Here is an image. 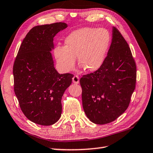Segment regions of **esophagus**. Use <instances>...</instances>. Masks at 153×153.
<instances>
[{"instance_id":"1","label":"esophagus","mask_w":153,"mask_h":153,"mask_svg":"<svg viewBox=\"0 0 153 153\" xmlns=\"http://www.w3.org/2000/svg\"><path fill=\"white\" fill-rule=\"evenodd\" d=\"M72 81H73V83L75 84H78L79 82V77L77 76H75L73 77L72 78Z\"/></svg>"}]
</instances>
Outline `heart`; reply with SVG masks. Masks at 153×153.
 <instances>
[{"mask_svg": "<svg viewBox=\"0 0 153 153\" xmlns=\"http://www.w3.org/2000/svg\"><path fill=\"white\" fill-rule=\"evenodd\" d=\"M110 37L105 29L83 27L71 33L64 47L58 46L54 55L60 69L72 70L77 58L78 64L87 72H94L102 66L110 45Z\"/></svg>", "mask_w": 153, "mask_h": 153, "instance_id": "b5f03b06", "label": "heart"}]
</instances>
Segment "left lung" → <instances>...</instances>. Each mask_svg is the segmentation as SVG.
I'll return each mask as SVG.
<instances>
[{
  "label": "left lung",
  "instance_id": "obj_1",
  "mask_svg": "<svg viewBox=\"0 0 153 153\" xmlns=\"http://www.w3.org/2000/svg\"><path fill=\"white\" fill-rule=\"evenodd\" d=\"M79 83L84 112L93 123L112 122L128 108L135 88L136 65L128 44L116 27L102 66L84 75Z\"/></svg>",
  "mask_w": 153,
  "mask_h": 153
}]
</instances>
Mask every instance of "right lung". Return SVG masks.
<instances>
[{"label": "right lung", "instance_id": "right-lung-1", "mask_svg": "<svg viewBox=\"0 0 153 153\" xmlns=\"http://www.w3.org/2000/svg\"><path fill=\"white\" fill-rule=\"evenodd\" d=\"M67 27L58 22L33 27L14 62V92L19 106L28 120L39 125L51 126L60 119L62 97L72 82V74L58 73L51 53L54 37Z\"/></svg>", "mask_w": 153, "mask_h": 153}]
</instances>
